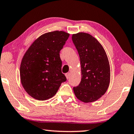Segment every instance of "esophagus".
Listing matches in <instances>:
<instances>
[{"instance_id":"1","label":"esophagus","mask_w":134,"mask_h":134,"mask_svg":"<svg viewBox=\"0 0 134 134\" xmlns=\"http://www.w3.org/2000/svg\"><path fill=\"white\" fill-rule=\"evenodd\" d=\"M65 76H66V78L68 79L70 77V73H67L65 74Z\"/></svg>"}]
</instances>
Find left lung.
Returning a JSON list of instances; mask_svg holds the SVG:
<instances>
[{"label": "left lung", "instance_id": "obj_1", "mask_svg": "<svg viewBox=\"0 0 134 134\" xmlns=\"http://www.w3.org/2000/svg\"><path fill=\"white\" fill-rule=\"evenodd\" d=\"M73 42L78 52L81 66V81L73 87L79 100L93 102L102 96L110 82V66L101 44L87 33L73 34Z\"/></svg>", "mask_w": 134, "mask_h": 134}]
</instances>
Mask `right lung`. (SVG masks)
I'll return each instance as SVG.
<instances>
[{
    "instance_id": "1",
    "label": "right lung",
    "mask_w": 134,
    "mask_h": 134,
    "mask_svg": "<svg viewBox=\"0 0 134 134\" xmlns=\"http://www.w3.org/2000/svg\"><path fill=\"white\" fill-rule=\"evenodd\" d=\"M65 32H50L36 39L21 60V83L27 93L38 100H47L56 94L66 77L61 71L59 52L69 38Z\"/></svg>"
}]
</instances>
